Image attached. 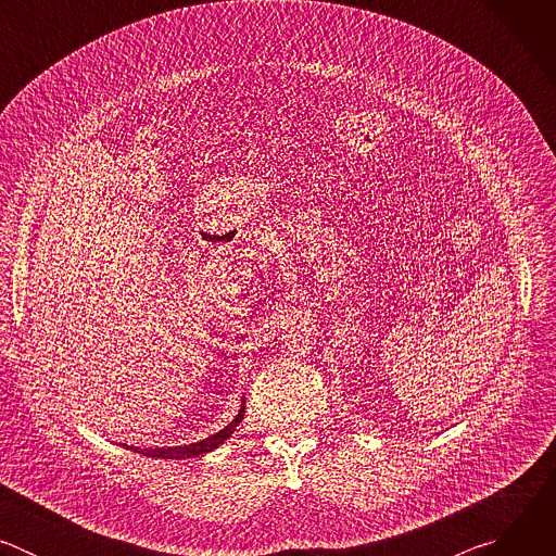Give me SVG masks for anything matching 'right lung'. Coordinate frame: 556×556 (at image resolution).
Here are the masks:
<instances>
[{"label":"right lung","mask_w":556,"mask_h":556,"mask_svg":"<svg viewBox=\"0 0 556 556\" xmlns=\"http://www.w3.org/2000/svg\"><path fill=\"white\" fill-rule=\"evenodd\" d=\"M244 412H247V401H242V407H240V414H237L232 418V422H228L222 431L200 440V442H193V444H185V446H167V448H134L147 457H161V459H189V457H198V455H204L213 448H217L219 444H224L226 438H230V433L235 431V427L240 425L244 420ZM127 446V444H125Z\"/></svg>","instance_id":"obj_1"}]
</instances>
